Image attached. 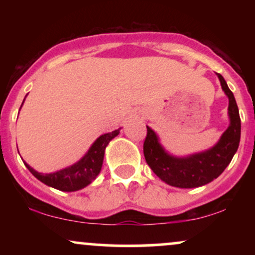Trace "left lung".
Masks as SVG:
<instances>
[{"label":"left lung","instance_id":"1","mask_svg":"<svg viewBox=\"0 0 255 255\" xmlns=\"http://www.w3.org/2000/svg\"><path fill=\"white\" fill-rule=\"evenodd\" d=\"M222 89L229 97L230 126L224 131L217 145L203 153L187 158L169 156L158 142L157 135L147 128L144 141V156L147 164L160 180L178 188H195L217 178L238 151L241 136V120L235 97L224 78L218 74Z\"/></svg>","mask_w":255,"mask_h":255}]
</instances>
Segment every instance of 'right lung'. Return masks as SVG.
I'll return each instance as SVG.
<instances>
[{"label": "right lung", "mask_w": 255, "mask_h": 255, "mask_svg": "<svg viewBox=\"0 0 255 255\" xmlns=\"http://www.w3.org/2000/svg\"><path fill=\"white\" fill-rule=\"evenodd\" d=\"M119 129H116L111 133H107L99 136L83 159L79 160L78 163L69 166V168L63 169V170L52 172V174H40V172L33 170L26 163L25 165L27 166V169L32 172L33 176H36L38 180L52 187V188L63 192L79 191V189L84 188L92 182V180H95L96 176L99 174L102 164H103L105 147L113 137L119 135Z\"/></svg>", "instance_id": "obj_1"}]
</instances>
